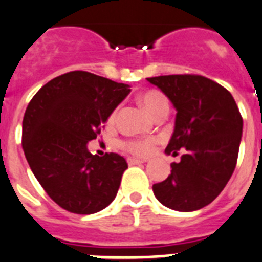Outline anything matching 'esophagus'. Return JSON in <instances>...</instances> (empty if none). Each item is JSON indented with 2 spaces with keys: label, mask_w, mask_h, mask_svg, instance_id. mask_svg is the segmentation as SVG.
Wrapping results in <instances>:
<instances>
[{
  "label": "esophagus",
  "mask_w": 262,
  "mask_h": 262,
  "mask_svg": "<svg viewBox=\"0 0 262 262\" xmlns=\"http://www.w3.org/2000/svg\"><path fill=\"white\" fill-rule=\"evenodd\" d=\"M127 162H128L129 166H134V165H139V163H144V159H139V158H128L127 159Z\"/></svg>",
  "instance_id": "esophagus-1"
}]
</instances>
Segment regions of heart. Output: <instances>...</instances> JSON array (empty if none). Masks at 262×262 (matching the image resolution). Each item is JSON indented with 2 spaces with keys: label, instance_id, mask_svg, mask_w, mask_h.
Returning <instances> with one entry per match:
<instances>
[{
  "label": "heart",
  "instance_id": "1",
  "mask_svg": "<svg viewBox=\"0 0 262 262\" xmlns=\"http://www.w3.org/2000/svg\"><path fill=\"white\" fill-rule=\"evenodd\" d=\"M140 101H142V104L144 105V108L152 116L157 115L158 112L163 110V108H168V101L166 99V96L163 94H161V92H158V91H148V92L143 94L140 96ZM114 116H115V114L111 116V119H114ZM155 143H157L155 139L133 140V142L126 143V148L128 151H131V152H134V154L146 157V155L152 152Z\"/></svg>",
  "mask_w": 262,
  "mask_h": 262
}]
</instances>
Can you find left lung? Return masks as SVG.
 I'll return each mask as SVG.
<instances>
[{"instance_id": "obj_1", "label": "left lung", "mask_w": 262, "mask_h": 262, "mask_svg": "<svg viewBox=\"0 0 262 262\" xmlns=\"http://www.w3.org/2000/svg\"><path fill=\"white\" fill-rule=\"evenodd\" d=\"M168 97L177 110L174 133L166 154L183 150L171 174L155 183L157 200L168 209L194 211L221 193L238 158L243 118L232 94L200 75H168L147 79Z\"/></svg>"}]
</instances>
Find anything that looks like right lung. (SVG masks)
Segmentation results:
<instances>
[{
  "instance_id": "obj_1",
  "label": "right lung",
  "mask_w": 262,
  "mask_h": 262,
  "mask_svg": "<svg viewBox=\"0 0 262 262\" xmlns=\"http://www.w3.org/2000/svg\"><path fill=\"white\" fill-rule=\"evenodd\" d=\"M131 92L84 71L52 79L34 95L23 120V150L42 189L62 209L94 214L115 200L126 159L92 155L88 142Z\"/></svg>"
}]
</instances>
